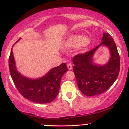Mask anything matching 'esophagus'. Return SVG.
<instances>
[{"label":"esophagus","instance_id":"1","mask_svg":"<svg viewBox=\"0 0 129 129\" xmlns=\"http://www.w3.org/2000/svg\"><path fill=\"white\" fill-rule=\"evenodd\" d=\"M67 68H68V70H72V64H71V63H68L67 64Z\"/></svg>","mask_w":129,"mask_h":129}]
</instances>
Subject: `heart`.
I'll return each instance as SVG.
<instances>
[{"label": "heart", "mask_w": 129, "mask_h": 129, "mask_svg": "<svg viewBox=\"0 0 129 129\" xmlns=\"http://www.w3.org/2000/svg\"><path fill=\"white\" fill-rule=\"evenodd\" d=\"M89 44V39L86 36L79 35H75L70 36L66 40L64 47L66 48L84 47Z\"/></svg>", "instance_id": "obj_1"}]
</instances>
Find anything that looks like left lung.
Wrapping results in <instances>:
<instances>
[{
  "label": "left lung",
  "mask_w": 129,
  "mask_h": 129,
  "mask_svg": "<svg viewBox=\"0 0 129 129\" xmlns=\"http://www.w3.org/2000/svg\"><path fill=\"white\" fill-rule=\"evenodd\" d=\"M102 42L91 51L73 57V70L80 91L87 96H93L107 91L119 75L120 58L112 37L104 33ZM101 46H106L110 52V58L105 64H97L93 56Z\"/></svg>",
  "instance_id": "8db88e82"
}]
</instances>
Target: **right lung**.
I'll return each instance as SVG.
<instances>
[{"label": "right lung", "mask_w": 129, "mask_h": 129, "mask_svg": "<svg viewBox=\"0 0 129 129\" xmlns=\"http://www.w3.org/2000/svg\"><path fill=\"white\" fill-rule=\"evenodd\" d=\"M12 49L13 47L9 57L10 72L15 86L20 94L25 98L36 103L52 102L59 91L62 77L68 70L66 63H63L53 68L42 77L36 79L29 78L22 75L17 70Z\"/></svg>", "instance_id": "1"}]
</instances>
